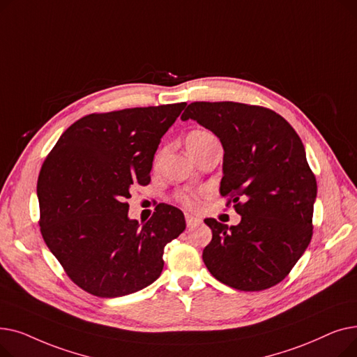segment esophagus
Instances as JSON below:
<instances>
[{
  "instance_id": "34e87169",
  "label": "esophagus",
  "mask_w": 357,
  "mask_h": 357,
  "mask_svg": "<svg viewBox=\"0 0 357 357\" xmlns=\"http://www.w3.org/2000/svg\"><path fill=\"white\" fill-rule=\"evenodd\" d=\"M185 220H186V226H188L190 229H194V227H197L201 224V220L191 215V214H185Z\"/></svg>"
}]
</instances>
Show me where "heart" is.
Segmentation results:
<instances>
[{
    "label": "heart",
    "mask_w": 357,
    "mask_h": 357,
    "mask_svg": "<svg viewBox=\"0 0 357 357\" xmlns=\"http://www.w3.org/2000/svg\"><path fill=\"white\" fill-rule=\"evenodd\" d=\"M211 139H215L214 135H211L207 130H194L191 133L186 136V147L188 149H195L205 142H208ZM178 201L186 208H194L197 205V197L195 194L191 192H181L178 194Z\"/></svg>",
    "instance_id": "b5f03b06"
}]
</instances>
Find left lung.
I'll use <instances>...</instances> for the list:
<instances>
[{
  "label": "left lung",
  "instance_id": "8db88e82",
  "mask_svg": "<svg viewBox=\"0 0 357 357\" xmlns=\"http://www.w3.org/2000/svg\"><path fill=\"white\" fill-rule=\"evenodd\" d=\"M181 119L211 130L224 149L220 194L241 221L205 218L202 260L220 282L264 291L284 280L312 237L317 181L304 144L275 111L233 101L191 102Z\"/></svg>",
  "mask_w": 357,
  "mask_h": 357
}]
</instances>
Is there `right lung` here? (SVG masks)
Masks as SVG:
<instances>
[{
    "instance_id": "right-lung-1",
    "label": "right lung",
    "mask_w": 357,
    "mask_h": 357,
    "mask_svg": "<svg viewBox=\"0 0 357 357\" xmlns=\"http://www.w3.org/2000/svg\"><path fill=\"white\" fill-rule=\"evenodd\" d=\"M186 102L93 112L75 121L45 159L37 197L43 240L73 284L116 298L160 276L163 249L186 227L159 204L140 226L130 220L135 185H149L153 156Z\"/></svg>"
}]
</instances>
